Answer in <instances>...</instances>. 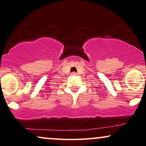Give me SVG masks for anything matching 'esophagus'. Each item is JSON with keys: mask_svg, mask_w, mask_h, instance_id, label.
Wrapping results in <instances>:
<instances>
[{"mask_svg": "<svg viewBox=\"0 0 146 146\" xmlns=\"http://www.w3.org/2000/svg\"><path fill=\"white\" fill-rule=\"evenodd\" d=\"M71 75L72 76H75V75H77V73H75V72H72V73H71Z\"/></svg>", "mask_w": 146, "mask_h": 146, "instance_id": "34e87169", "label": "esophagus"}]
</instances>
